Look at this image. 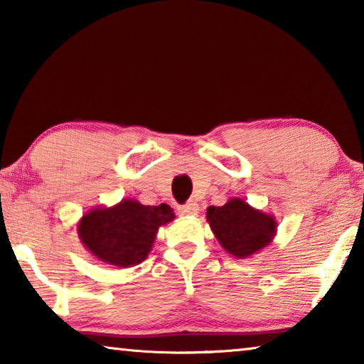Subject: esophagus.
<instances>
[{
  "label": "esophagus",
  "instance_id": "obj_1",
  "mask_svg": "<svg viewBox=\"0 0 364 364\" xmlns=\"http://www.w3.org/2000/svg\"><path fill=\"white\" fill-rule=\"evenodd\" d=\"M199 212V205L196 202H189V204L180 207V213L184 215V217H194Z\"/></svg>",
  "mask_w": 364,
  "mask_h": 364
}]
</instances>
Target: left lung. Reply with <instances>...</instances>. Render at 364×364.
<instances>
[{"mask_svg": "<svg viewBox=\"0 0 364 364\" xmlns=\"http://www.w3.org/2000/svg\"><path fill=\"white\" fill-rule=\"evenodd\" d=\"M207 221L221 247L236 258H247L269 245L278 226L273 215L257 210L239 197L221 207H208Z\"/></svg>", "mask_w": 364, "mask_h": 364, "instance_id": "8db88e82", "label": "left lung"}]
</instances>
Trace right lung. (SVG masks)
Masks as SVG:
<instances>
[{
	"mask_svg": "<svg viewBox=\"0 0 364 364\" xmlns=\"http://www.w3.org/2000/svg\"><path fill=\"white\" fill-rule=\"evenodd\" d=\"M175 220L167 204L143 205L123 199L114 207H96L78 221V237L97 260L128 268L146 260L160 226Z\"/></svg>",
	"mask_w": 364,
	"mask_h": 364,
	"instance_id": "right-lung-1",
	"label": "right lung"
}]
</instances>
